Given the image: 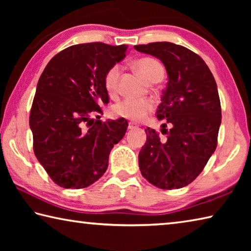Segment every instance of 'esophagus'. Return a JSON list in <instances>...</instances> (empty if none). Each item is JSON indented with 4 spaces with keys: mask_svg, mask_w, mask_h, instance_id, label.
Instances as JSON below:
<instances>
[{
    "mask_svg": "<svg viewBox=\"0 0 251 251\" xmlns=\"http://www.w3.org/2000/svg\"><path fill=\"white\" fill-rule=\"evenodd\" d=\"M134 128H137V125L134 124V123H129L128 129H134Z\"/></svg>",
    "mask_w": 251,
    "mask_h": 251,
    "instance_id": "obj_1",
    "label": "esophagus"
}]
</instances>
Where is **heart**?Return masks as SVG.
I'll return each instance as SVG.
<instances>
[{
    "label": "heart",
    "mask_w": 251,
    "mask_h": 251,
    "mask_svg": "<svg viewBox=\"0 0 251 251\" xmlns=\"http://www.w3.org/2000/svg\"><path fill=\"white\" fill-rule=\"evenodd\" d=\"M136 70L139 72L146 80L150 79L152 76L163 73L164 69L159 62L152 58H142L135 63ZM121 67L118 65H114L106 72L104 77V86L110 96L116 95L118 91V80H120ZM154 108V104L150 100H141V99H125L118 101L113 107V112L117 116L127 118L130 121H142L145 118L148 113L151 112Z\"/></svg>",
    "instance_id": "obj_1"
}]
</instances>
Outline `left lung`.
Segmentation results:
<instances>
[{
  "mask_svg": "<svg viewBox=\"0 0 251 251\" xmlns=\"http://www.w3.org/2000/svg\"><path fill=\"white\" fill-rule=\"evenodd\" d=\"M163 63L168 75L158 120H166L172 128L160 141L148 127L147 141L138 155L144 178L161 189H178L195 180L217 147L222 124V107L217 84L203 59L184 46L156 42L134 46Z\"/></svg>",
  "mask_w": 251,
  "mask_h": 251,
  "instance_id": "left-lung-1",
  "label": "left lung"
}]
</instances>
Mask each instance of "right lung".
Masks as SVG:
<instances>
[{
    "mask_svg": "<svg viewBox=\"0 0 251 251\" xmlns=\"http://www.w3.org/2000/svg\"><path fill=\"white\" fill-rule=\"evenodd\" d=\"M126 52L127 45H73L55 55L41 75L29 114L34 154L63 188H85L99 180L110 151L124 137L125 118L101 123L91 115L108 104L105 74Z\"/></svg>",
    "mask_w": 251,
    "mask_h": 251,
    "instance_id": "1",
    "label": "right lung"
}]
</instances>
